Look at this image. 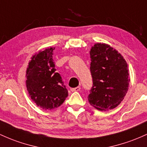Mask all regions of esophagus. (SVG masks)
Returning a JSON list of instances; mask_svg holds the SVG:
<instances>
[{"label": "esophagus", "instance_id": "obj_1", "mask_svg": "<svg viewBox=\"0 0 147 147\" xmlns=\"http://www.w3.org/2000/svg\"><path fill=\"white\" fill-rule=\"evenodd\" d=\"M70 90H71V91H72V92L79 91L80 90V86L75 87V88H70Z\"/></svg>", "mask_w": 147, "mask_h": 147}]
</instances>
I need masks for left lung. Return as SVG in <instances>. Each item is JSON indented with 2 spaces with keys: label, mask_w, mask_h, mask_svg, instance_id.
Listing matches in <instances>:
<instances>
[{
  "label": "left lung",
  "mask_w": 147,
  "mask_h": 147,
  "mask_svg": "<svg viewBox=\"0 0 147 147\" xmlns=\"http://www.w3.org/2000/svg\"><path fill=\"white\" fill-rule=\"evenodd\" d=\"M90 55L93 86L88 96V102L98 110L114 109L128 92V64L117 50L105 43L95 44Z\"/></svg>",
  "instance_id": "1"
}]
</instances>
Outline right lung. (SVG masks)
I'll return each instance as SVG.
<instances>
[{
  "mask_svg": "<svg viewBox=\"0 0 147 147\" xmlns=\"http://www.w3.org/2000/svg\"><path fill=\"white\" fill-rule=\"evenodd\" d=\"M55 47L39 51L31 57L26 69V88L29 96L42 109L59 107L68 96L60 74L53 61Z\"/></svg>",
  "mask_w": 147,
  "mask_h": 147,
  "instance_id": "add662e5",
  "label": "right lung"
}]
</instances>
